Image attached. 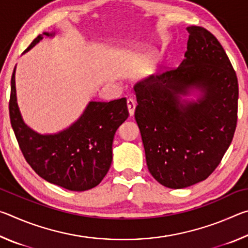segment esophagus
<instances>
[{
    "label": "esophagus",
    "mask_w": 248,
    "mask_h": 248,
    "mask_svg": "<svg viewBox=\"0 0 248 248\" xmlns=\"http://www.w3.org/2000/svg\"><path fill=\"white\" fill-rule=\"evenodd\" d=\"M127 106H128V110H129L130 116H133L134 115V110H136V106H137L136 100H134L133 98H128Z\"/></svg>",
    "instance_id": "esophagus-1"
}]
</instances>
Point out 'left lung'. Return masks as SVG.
Wrapping results in <instances>:
<instances>
[{
    "mask_svg": "<svg viewBox=\"0 0 248 248\" xmlns=\"http://www.w3.org/2000/svg\"><path fill=\"white\" fill-rule=\"evenodd\" d=\"M186 29L187 51L178 68L133 86L146 165L159 184L171 189L212 174L237 121V78L223 47L207 29ZM194 93L197 100L182 98Z\"/></svg>",
    "mask_w": 248,
    "mask_h": 248,
    "instance_id": "1",
    "label": "left lung"
}]
</instances>
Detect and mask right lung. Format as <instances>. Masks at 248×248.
Returning <instances> with one entry per match:
<instances>
[{"instance_id":"1","label":"right lung","mask_w":248,"mask_h":248,"mask_svg":"<svg viewBox=\"0 0 248 248\" xmlns=\"http://www.w3.org/2000/svg\"><path fill=\"white\" fill-rule=\"evenodd\" d=\"M56 32L45 31L33 39L27 52ZM24 52V53H25ZM15 71L11 79L10 118L19 148L31 169L47 182L68 190L84 191L97 186L112 161V141L128 118L127 99L90 102L79 118L62 131L41 134L25 124L16 96Z\"/></svg>"}]
</instances>
